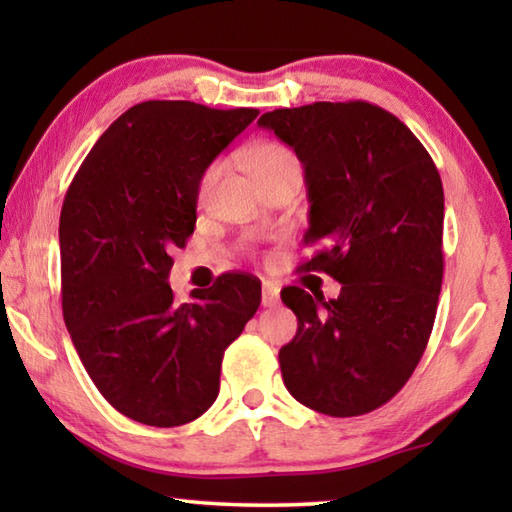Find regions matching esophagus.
<instances>
[{"mask_svg": "<svg viewBox=\"0 0 512 512\" xmlns=\"http://www.w3.org/2000/svg\"><path fill=\"white\" fill-rule=\"evenodd\" d=\"M277 302H280V289H277L273 282H264L262 305H264V307H275Z\"/></svg>", "mask_w": 512, "mask_h": 512, "instance_id": "1", "label": "esophagus"}]
</instances>
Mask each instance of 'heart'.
Masks as SVG:
<instances>
[{"label":"heart","mask_w":512,"mask_h":512,"mask_svg":"<svg viewBox=\"0 0 512 512\" xmlns=\"http://www.w3.org/2000/svg\"><path fill=\"white\" fill-rule=\"evenodd\" d=\"M244 162L250 171V176L255 178V183L259 187H264L273 180H282V178H291V176H300V162L296 158L289 146H284L282 142H259L255 146H250L244 155ZM221 164L212 162L210 167L203 171L201 180H198V201L205 203L207 196H210L212 187L219 178Z\"/></svg>","instance_id":"1"}]
</instances>
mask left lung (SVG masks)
I'll return each mask as SVG.
<instances>
[{"label":"left lung","instance_id":"1","mask_svg":"<svg viewBox=\"0 0 512 512\" xmlns=\"http://www.w3.org/2000/svg\"><path fill=\"white\" fill-rule=\"evenodd\" d=\"M296 151L309 189L302 271L341 282L336 300L287 287L298 332L280 350L287 391L332 418L379 409L427 348L443 284L445 196L431 155L368 101H316L257 121Z\"/></svg>","mask_w":512,"mask_h":512}]
</instances>
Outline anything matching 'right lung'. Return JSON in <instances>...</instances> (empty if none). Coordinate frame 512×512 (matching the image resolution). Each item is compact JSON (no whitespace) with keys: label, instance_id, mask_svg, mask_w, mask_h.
Here are the masks:
<instances>
[{"label":"right lung","instance_id":"1","mask_svg":"<svg viewBox=\"0 0 512 512\" xmlns=\"http://www.w3.org/2000/svg\"><path fill=\"white\" fill-rule=\"evenodd\" d=\"M257 115L137 103L99 137L65 194V325L99 393L135 422L180 427L210 409L223 352L262 302V284L244 273L192 291V302H178L167 282L171 248L194 232L198 180Z\"/></svg>","mask_w":512,"mask_h":512}]
</instances>
